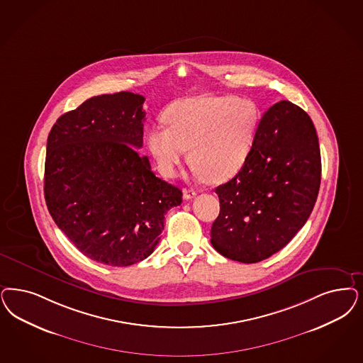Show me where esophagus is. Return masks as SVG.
I'll return each mask as SVG.
<instances>
[{
  "label": "esophagus",
  "instance_id": "obj_1",
  "mask_svg": "<svg viewBox=\"0 0 363 363\" xmlns=\"http://www.w3.org/2000/svg\"><path fill=\"white\" fill-rule=\"evenodd\" d=\"M196 190H193V189H184V199L185 200H191V199H194L196 197Z\"/></svg>",
  "mask_w": 363,
  "mask_h": 363
}]
</instances>
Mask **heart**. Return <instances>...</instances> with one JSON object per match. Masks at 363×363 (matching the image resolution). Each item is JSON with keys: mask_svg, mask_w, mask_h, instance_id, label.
Listing matches in <instances>:
<instances>
[{"mask_svg": "<svg viewBox=\"0 0 363 363\" xmlns=\"http://www.w3.org/2000/svg\"><path fill=\"white\" fill-rule=\"evenodd\" d=\"M167 127L147 133V147L164 175L174 174L189 149L190 162L211 182L238 173L250 155L260 111L235 95H200L174 101L163 113Z\"/></svg>", "mask_w": 363, "mask_h": 363, "instance_id": "b5f03b06", "label": "heart"}]
</instances>
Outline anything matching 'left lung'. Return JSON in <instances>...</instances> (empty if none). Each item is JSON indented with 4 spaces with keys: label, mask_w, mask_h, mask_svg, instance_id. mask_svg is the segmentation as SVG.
<instances>
[{
    "label": "left lung",
    "mask_w": 363,
    "mask_h": 363,
    "mask_svg": "<svg viewBox=\"0 0 363 363\" xmlns=\"http://www.w3.org/2000/svg\"><path fill=\"white\" fill-rule=\"evenodd\" d=\"M320 174L311 118L288 100L276 103L257 125L240 172L216 188L220 214L211 230L213 248L247 264L284 248L313 212Z\"/></svg>",
    "instance_id": "left-lung-1"
}]
</instances>
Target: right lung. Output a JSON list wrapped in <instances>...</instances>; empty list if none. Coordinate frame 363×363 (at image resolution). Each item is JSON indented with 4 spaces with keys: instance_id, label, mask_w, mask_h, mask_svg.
I'll return each instance as SVG.
<instances>
[{
    "instance_id": "right-lung-1",
    "label": "right lung",
    "mask_w": 363,
    "mask_h": 363,
    "mask_svg": "<svg viewBox=\"0 0 363 363\" xmlns=\"http://www.w3.org/2000/svg\"><path fill=\"white\" fill-rule=\"evenodd\" d=\"M145 98L94 96L62 115L47 142L44 196L59 229L84 256L111 267L149 257L182 191L155 177L143 145Z\"/></svg>"
}]
</instances>
